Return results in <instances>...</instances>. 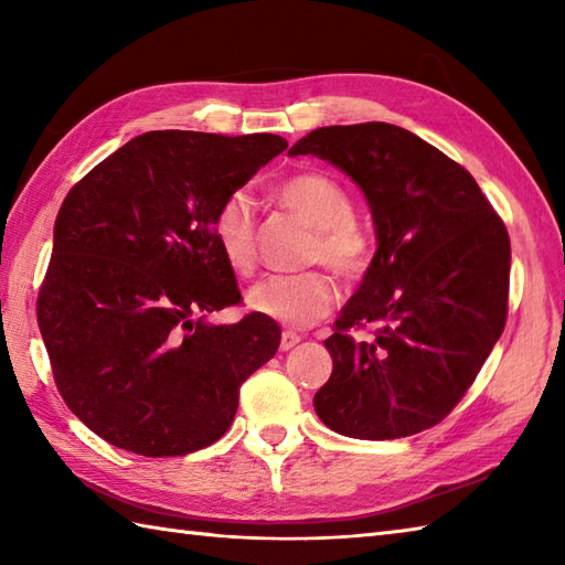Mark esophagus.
Instances as JSON below:
<instances>
[{
	"label": "esophagus",
	"instance_id": "obj_1",
	"mask_svg": "<svg viewBox=\"0 0 565 565\" xmlns=\"http://www.w3.org/2000/svg\"><path fill=\"white\" fill-rule=\"evenodd\" d=\"M301 342V334H296V332H291V330H284L281 332V352H289V350H294V347Z\"/></svg>",
	"mask_w": 565,
	"mask_h": 565
}]
</instances>
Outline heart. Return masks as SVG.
I'll list each match as a JSON object with an SVG mask.
<instances>
[{
    "mask_svg": "<svg viewBox=\"0 0 565 565\" xmlns=\"http://www.w3.org/2000/svg\"><path fill=\"white\" fill-rule=\"evenodd\" d=\"M276 201L313 227L306 259L328 264L340 279H359L371 264V235L354 215V199L338 179L322 172H296L276 186ZM213 235L223 259L235 274L257 264V221L245 191L227 196L213 218ZM338 303V286L326 269L294 276H269L247 291L255 313L286 328H308Z\"/></svg>",
    "mask_w": 565,
    "mask_h": 565,
    "instance_id": "obj_1",
    "label": "heart"
}]
</instances>
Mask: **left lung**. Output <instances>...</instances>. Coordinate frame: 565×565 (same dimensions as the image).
Instances as JSON below:
<instances>
[{
	"label": "left lung",
	"mask_w": 565,
	"mask_h": 565,
	"mask_svg": "<svg viewBox=\"0 0 565 565\" xmlns=\"http://www.w3.org/2000/svg\"><path fill=\"white\" fill-rule=\"evenodd\" d=\"M316 154L362 186L379 249L326 340L332 374L316 398L330 429L401 439L439 425L508 320L510 235L459 162L393 124L310 130ZM371 329V339L351 338Z\"/></svg>",
	"instance_id": "1"
}]
</instances>
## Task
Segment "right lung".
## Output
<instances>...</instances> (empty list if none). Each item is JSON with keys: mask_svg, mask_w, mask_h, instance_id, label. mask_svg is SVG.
I'll use <instances>...</instances> for the list:
<instances>
[{"mask_svg": "<svg viewBox=\"0 0 565 565\" xmlns=\"http://www.w3.org/2000/svg\"><path fill=\"white\" fill-rule=\"evenodd\" d=\"M284 150L271 134L150 130L70 189L35 316L55 386L94 435L154 459L233 425L239 386L281 330L259 313L199 318L243 301L213 218Z\"/></svg>", "mask_w": 565, "mask_h": 565, "instance_id": "1", "label": "right lung"}]
</instances>
